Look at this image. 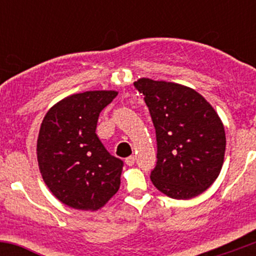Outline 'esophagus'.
<instances>
[{"label":"esophagus","instance_id":"34e87169","mask_svg":"<svg viewBox=\"0 0 256 256\" xmlns=\"http://www.w3.org/2000/svg\"><path fill=\"white\" fill-rule=\"evenodd\" d=\"M125 164H128V166H134V164H135V157L128 156V158L125 160Z\"/></svg>","mask_w":256,"mask_h":256}]
</instances>
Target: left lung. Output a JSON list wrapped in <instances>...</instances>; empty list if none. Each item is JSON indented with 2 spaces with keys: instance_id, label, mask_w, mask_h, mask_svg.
<instances>
[{
  "instance_id": "left-lung-1",
  "label": "left lung",
  "mask_w": 256,
  "mask_h": 256,
  "mask_svg": "<svg viewBox=\"0 0 256 256\" xmlns=\"http://www.w3.org/2000/svg\"><path fill=\"white\" fill-rule=\"evenodd\" d=\"M134 85L144 94L156 130L152 183L174 200L197 197L223 166L226 141L220 118L200 92L184 85L148 78Z\"/></svg>"
}]
</instances>
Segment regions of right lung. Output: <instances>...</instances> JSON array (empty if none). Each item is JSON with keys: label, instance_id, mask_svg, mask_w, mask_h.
I'll use <instances>...</instances> for the list:
<instances>
[{"label": "right lung", "instance_id": "obj_1", "mask_svg": "<svg viewBox=\"0 0 256 256\" xmlns=\"http://www.w3.org/2000/svg\"><path fill=\"white\" fill-rule=\"evenodd\" d=\"M118 95L95 90L64 98L46 114L37 140V160L47 187L74 209L98 210L120 188L124 162L98 138L99 114Z\"/></svg>", "mask_w": 256, "mask_h": 256}]
</instances>
